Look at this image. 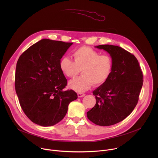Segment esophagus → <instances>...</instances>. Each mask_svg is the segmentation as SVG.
<instances>
[{"label":"esophagus","instance_id":"1","mask_svg":"<svg viewBox=\"0 0 158 158\" xmlns=\"http://www.w3.org/2000/svg\"><path fill=\"white\" fill-rule=\"evenodd\" d=\"M85 96V94H84V93H77V96L79 97V98H82V97H84Z\"/></svg>","mask_w":158,"mask_h":158}]
</instances>
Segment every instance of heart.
I'll return each instance as SVG.
<instances>
[{
  "label": "heart",
  "mask_w": 158,
  "mask_h": 158,
  "mask_svg": "<svg viewBox=\"0 0 158 158\" xmlns=\"http://www.w3.org/2000/svg\"><path fill=\"white\" fill-rule=\"evenodd\" d=\"M74 60L63 57L59 60V69L67 77H74L80 72L81 76L70 81L69 86L74 91L82 93L93 84L99 86L105 83L113 70L114 62L109 55L101 54L92 48L82 47L72 54Z\"/></svg>",
  "instance_id": "1"
}]
</instances>
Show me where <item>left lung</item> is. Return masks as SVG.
<instances>
[{
	"label": "left lung",
	"mask_w": 158,
	"mask_h": 158,
	"mask_svg": "<svg viewBox=\"0 0 158 158\" xmlns=\"http://www.w3.org/2000/svg\"><path fill=\"white\" fill-rule=\"evenodd\" d=\"M96 48L110 54L114 67L108 80L93 92L96 103L87 116L97 125L108 126L124 120L136 107L143 75L136 57L125 49L108 44Z\"/></svg>",
	"instance_id": "8db88e82"
}]
</instances>
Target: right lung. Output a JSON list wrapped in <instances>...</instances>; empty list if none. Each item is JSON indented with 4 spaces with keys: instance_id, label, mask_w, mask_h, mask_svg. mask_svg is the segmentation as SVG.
Wrapping results in <instances>:
<instances>
[{
    "instance_id": "add662e5",
    "label": "right lung",
    "mask_w": 158,
    "mask_h": 158,
    "mask_svg": "<svg viewBox=\"0 0 158 158\" xmlns=\"http://www.w3.org/2000/svg\"><path fill=\"white\" fill-rule=\"evenodd\" d=\"M73 43L44 39L19 57L15 88L27 118L42 126H51L65 116L69 103L77 99L73 90L64 91L67 79L59 60Z\"/></svg>"
}]
</instances>
